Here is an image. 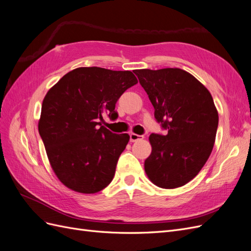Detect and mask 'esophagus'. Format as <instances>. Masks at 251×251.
<instances>
[{
  "label": "esophagus",
  "mask_w": 251,
  "mask_h": 251,
  "mask_svg": "<svg viewBox=\"0 0 251 251\" xmlns=\"http://www.w3.org/2000/svg\"><path fill=\"white\" fill-rule=\"evenodd\" d=\"M143 139H144L143 135L136 134V133H130V142H132V143L137 142V141H141Z\"/></svg>",
  "instance_id": "34e87169"
}]
</instances>
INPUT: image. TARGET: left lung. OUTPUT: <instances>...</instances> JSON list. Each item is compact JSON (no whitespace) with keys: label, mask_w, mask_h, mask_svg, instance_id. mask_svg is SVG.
Masks as SVG:
<instances>
[{"label":"left lung","mask_w":251,"mask_h":251,"mask_svg":"<svg viewBox=\"0 0 251 251\" xmlns=\"http://www.w3.org/2000/svg\"><path fill=\"white\" fill-rule=\"evenodd\" d=\"M154 107V117L168 130L149 136L152 151L145 172L163 189L191 181L206 163L216 140L218 110L207 88L178 68L135 70Z\"/></svg>","instance_id":"1"}]
</instances>
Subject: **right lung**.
Segmentation results:
<instances>
[{
    "mask_svg": "<svg viewBox=\"0 0 251 251\" xmlns=\"http://www.w3.org/2000/svg\"><path fill=\"white\" fill-rule=\"evenodd\" d=\"M136 83L130 71L77 68L48 91L38 131L55 175L67 188L94 194L111 182L129 135L109 131L103 117L116 120L118 99Z\"/></svg>",
    "mask_w": 251,
    "mask_h": 251,
    "instance_id": "add662e5",
    "label": "right lung"
}]
</instances>
